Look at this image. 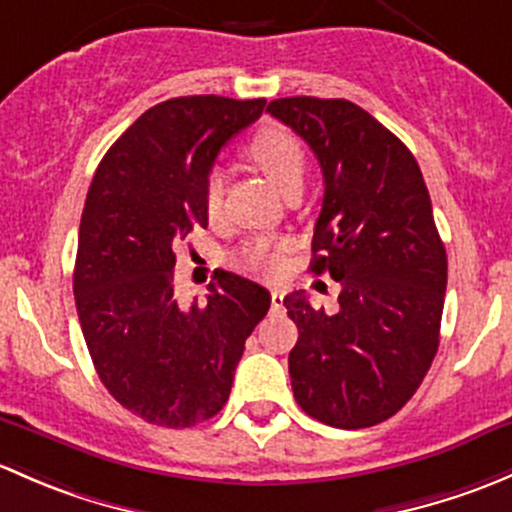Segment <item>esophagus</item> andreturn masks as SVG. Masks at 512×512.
I'll list each match as a JSON object with an SVG mask.
<instances>
[{
	"mask_svg": "<svg viewBox=\"0 0 512 512\" xmlns=\"http://www.w3.org/2000/svg\"><path fill=\"white\" fill-rule=\"evenodd\" d=\"M271 305H273V308H283V291H281V288H273V291H271Z\"/></svg>",
	"mask_w": 512,
	"mask_h": 512,
	"instance_id": "34e87169",
	"label": "esophagus"
}]
</instances>
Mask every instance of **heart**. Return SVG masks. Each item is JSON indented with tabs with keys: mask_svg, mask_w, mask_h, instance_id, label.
<instances>
[{
	"mask_svg": "<svg viewBox=\"0 0 512 512\" xmlns=\"http://www.w3.org/2000/svg\"><path fill=\"white\" fill-rule=\"evenodd\" d=\"M246 155H249V160L254 162L263 175L271 179L273 187L281 189L283 194L293 187H303V145L286 128L268 125V128L258 130L254 138H251L249 147H246ZM221 194H224V184H221V177L214 172V175H209L207 184H204V207H207L209 214L219 212ZM283 251H286V241L261 236V239L249 241L241 249V263L249 271L263 273V276H276L283 266Z\"/></svg>",
	"mask_w": 512,
	"mask_h": 512,
	"instance_id": "heart-1",
	"label": "heart"
}]
</instances>
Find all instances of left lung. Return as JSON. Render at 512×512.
<instances>
[{"label": "left lung", "instance_id": "obj_1", "mask_svg": "<svg viewBox=\"0 0 512 512\" xmlns=\"http://www.w3.org/2000/svg\"><path fill=\"white\" fill-rule=\"evenodd\" d=\"M323 170L310 271L340 283L335 313L305 291L283 298L298 328L288 355L293 397L335 429H367L412 399L439 350L446 249L414 155L345 98H278Z\"/></svg>", "mask_w": 512, "mask_h": 512}]
</instances>
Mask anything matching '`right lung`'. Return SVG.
Returning a JSON list of instances; mask_svg holds the SVG:
<instances>
[{
  "mask_svg": "<svg viewBox=\"0 0 512 512\" xmlns=\"http://www.w3.org/2000/svg\"><path fill=\"white\" fill-rule=\"evenodd\" d=\"M266 100L172 98L145 110L100 160L78 229V320L100 382L150 424L184 429L221 412L246 337L271 293L219 271L207 303L175 298V244L207 226L219 150Z\"/></svg>",
  "mask_w": 512,
  "mask_h": 512,
  "instance_id": "obj_1",
  "label": "right lung"
}]
</instances>
